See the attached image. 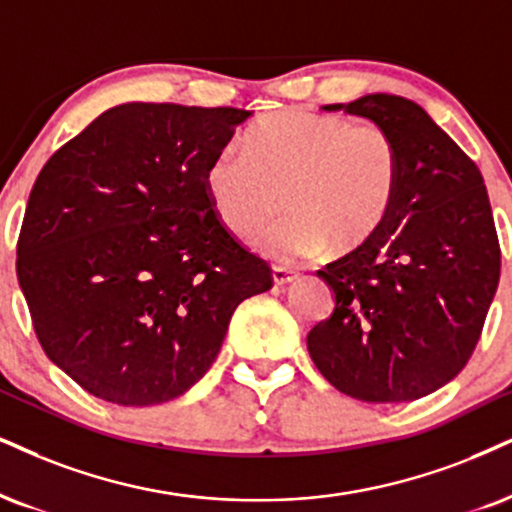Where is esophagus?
Masks as SVG:
<instances>
[{"mask_svg": "<svg viewBox=\"0 0 512 512\" xmlns=\"http://www.w3.org/2000/svg\"><path fill=\"white\" fill-rule=\"evenodd\" d=\"M294 280H296V275L292 273V270L280 268V266H275V268H273V282H275L277 287L289 285V282H294Z\"/></svg>", "mask_w": 512, "mask_h": 512, "instance_id": "34e87169", "label": "esophagus"}]
</instances>
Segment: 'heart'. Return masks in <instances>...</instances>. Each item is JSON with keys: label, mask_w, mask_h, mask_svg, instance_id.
I'll list each match as a JSON object with an SVG mask.
<instances>
[{"label": "heart", "mask_w": 512, "mask_h": 512, "mask_svg": "<svg viewBox=\"0 0 512 512\" xmlns=\"http://www.w3.org/2000/svg\"><path fill=\"white\" fill-rule=\"evenodd\" d=\"M399 180L401 154L387 130L304 109L261 118L246 130L244 151L227 144L204 170L213 213L237 237L258 235L285 201L289 216L258 242L280 263L368 242Z\"/></svg>", "instance_id": "1"}]
</instances>
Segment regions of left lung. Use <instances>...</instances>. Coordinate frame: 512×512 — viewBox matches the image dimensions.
<instances>
[{"label":"left lung","instance_id":"8db88e82","mask_svg":"<svg viewBox=\"0 0 512 512\" xmlns=\"http://www.w3.org/2000/svg\"><path fill=\"white\" fill-rule=\"evenodd\" d=\"M346 111L380 125L401 154L387 220L318 275L334 311L308 332L315 368L346 396L403 403L451 382L479 342L501 277V246L475 161L396 94H365Z\"/></svg>","mask_w":512,"mask_h":512}]
</instances>
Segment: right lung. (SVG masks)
Wrapping results in <instances>:
<instances>
[{
    "mask_svg": "<svg viewBox=\"0 0 512 512\" xmlns=\"http://www.w3.org/2000/svg\"><path fill=\"white\" fill-rule=\"evenodd\" d=\"M251 111L113 106L37 175L16 275L49 361L97 399H178L273 270L213 213L204 170Z\"/></svg>",
    "mask_w": 512,
    "mask_h": 512,
    "instance_id": "obj_1",
    "label": "right lung"
}]
</instances>
